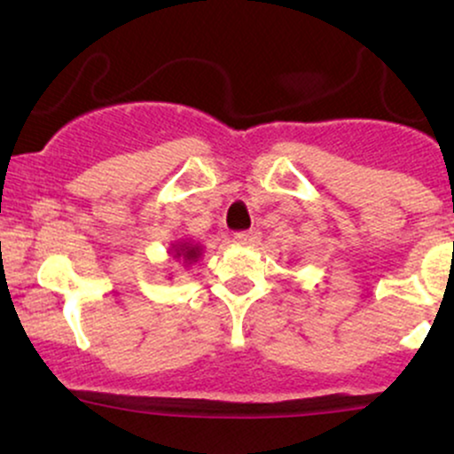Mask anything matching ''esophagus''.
<instances>
[{
  "label": "esophagus",
  "mask_w": 454,
  "mask_h": 454,
  "mask_svg": "<svg viewBox=\"0 0 454 454\" xmlns=\"http://www.w3.org/2000/svg\"><path fill=\"white\" fill-rule=\"evenodd\" d=\"M258 239H260L258 231L234 234V243H237V245H254V243H258Z\"/></svg>",
  "instance_id": "obj_1"
}]
</instances>
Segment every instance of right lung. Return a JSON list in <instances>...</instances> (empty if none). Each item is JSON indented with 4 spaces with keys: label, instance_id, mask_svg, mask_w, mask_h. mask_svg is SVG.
I'll return each instance as SVG.
<instances>
[{
    "label": "right lung",
    "instance_id": "add662e5",
    "mask_svg": "<svg viewBox=\"0 0 454 454\" xmlns=\"http://www.w3.org/2000/svg\"><path fill=\"white\" fill-rule=\"evenodd\" d=\"M168 254L173 256V260H176V262L181 264V267L187 269V267H192V264L200 260L202 245L192 241V239H179V241L170 243Z\"/></svg>",
    "mask_w": 454,
    "mask_h": 454
}]
</instances>
